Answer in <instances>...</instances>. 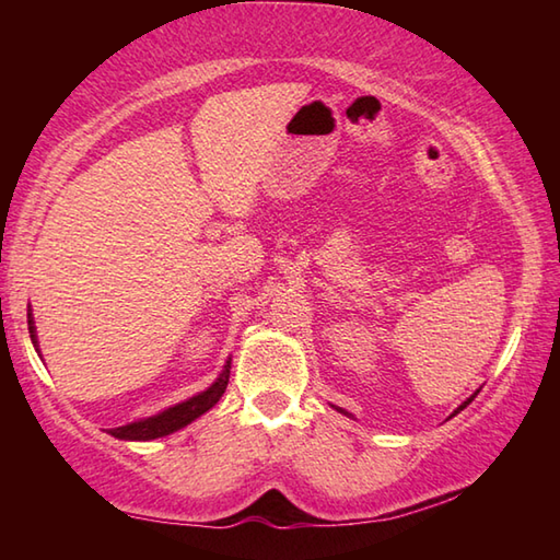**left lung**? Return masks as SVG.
<instances>
[{
  "mask_svg": "<svg viewBox=\"0 0 560 560\" xmlns=\"http://www.w3.org/2000/svg\"><path fill=\"white\" fill-rule=\"evenodd\" d=\"M474 397H477V392H474V395H471V397H469V399H467V401H464V404H459V409H457V411H455V413H459V411H462V409H464V407H467V404H469V401H471V399H474ZM339 411H341V413H347V411H343V409H339ZM455 413H452V416H455ZM347 416H349V413H347Z\"/></svg>",
  "mask_w": 560,
  "mask_h": 560,
  "instance_id": "1",
  "label": "left lung"
}]
</instances>
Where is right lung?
<instances>
[{"label":"right lung","instance_id":"1","mask_svg":"<svg viewBox=\"0 0 560 560\" xmlns=\"http://www.w3.org/2000/svg\"><path fill=\"white\" fill-rule=\"evenodd\" d=\"M28 331H31V341L35 351H38V337H35V325H33V315L28 313ZM40 353V351H38ZM229 377H231V359L225 361L221 375L217 377V383H213L209 389L199 392V395L189 397L180 404H175V407L165 409L156 416H149L144 421H135V423H127L120 428H110V435L120 438V440H156L163 435H171L175 431H180L187 423H192L195 419H199L201 413H207L213 404H217L225 387H229Z\"/></svg>","mask_w":560,"mask_h":560}]
</instances>
